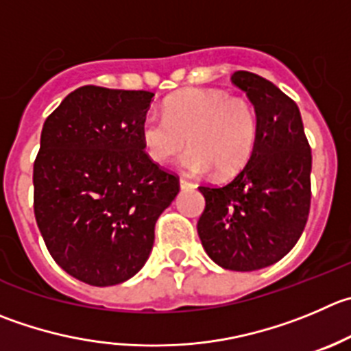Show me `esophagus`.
<instances>
[{
    "label": "esophagus",
    "instance_id": "1",
    "mask_svg": "<svg viewBox=\"0 0 351 351\" xmlns=\"http://www.w3.org/2000/svg\"><path fill=\"white\" fill-rule=\"evenodd\" d=\"M179 184H181L182 189H191V188H195V184H193L191 181H188V179H184V178L179 179Z\"/></svg>",
    "mask_w": 351,
    "mask_h": 351
}]
</instances>
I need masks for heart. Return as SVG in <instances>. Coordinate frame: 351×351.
<instances>
[{"label":"heart","instance_id":"heart-1","mask_svg":"<svg viewBox=\"0 0 351 351\" xmlns=\"http://www.w3.org/2000/svg\"><path fill=\"white\" fill-rule=\"evenodd\" d=\"M260 120L255 106L243 96L217 89H188L165 103V115L149 112L141 122V139L155 163H169L182 149L188 173L217 178L241 172L256 149Z\"/></svg>","mask_w":351,"mask_h":351}]
</instances>
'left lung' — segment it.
<instances>
[{"label": "left lung", "mask_w": 351, "mask_h": 351, "mask_svg": "<svg viewBox=\"0 0 351 351\" xmlns=\"http://www.w3.org/2000/svg\"><path fill=\"white\" fill-rule=\"evenodd\" d=\"M231 81L258 113V143L231 182L198 188L205 196L198 236L217 265L250 272L279 262L302 236L312 198V152L298 106L278 86L246 70Z\"/></svg>", "instance_id": "8db88e82"}]
</instances>
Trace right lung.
Returning <instances> with one entry per match:
<instances>
[{"label": "right lung", "mask_w": 351, "mask_h": 351, "mask_svg": "<svg viewBox=\"0 0 351 351\" xmlns=\"http://www.w3.org/2000/svg\"><path fill=\"white\" fill-rule=\"evenodd\" d=\"M153 96L82 86L43 125L36 222L53 260L86 285H120L145 265L156 220L181 188L145 152Z\"/></svg>", "instance_id": "add662e5"}]
</instances>
